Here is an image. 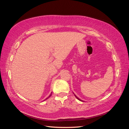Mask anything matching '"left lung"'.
I'll return each instance as SVG.
<instances>
[{"label":"left lung","instance_id":"left-lung-1","mask_svg":"<svg viewBox=\"0 0 129 129\" xmlns=\"http://www.w3.org/2000/svg\"><path fill=\"white\" fill-rule=\"evenodd\" d=\"M74 95H75V94H74ZM75 96L76 97V99H77V100H79V101H82V102H83V101H82L81 100H80V99L79 98V97H77V96H76L75 95Z\"/></svg>","mask_w":129,"mask_h":129}]
</instances>
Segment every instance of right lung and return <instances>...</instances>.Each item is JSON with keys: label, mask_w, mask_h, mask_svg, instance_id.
<instances>
[{"label": "right lung", "mask_w": 129, "mask_h": 129, "mask_svg": "<svg viewBox=\"0 0 129 129\" xmlns=\"http://www.w3.org/2000/svg\"><path fill=\"white\" fill-rule=\"evenodd\" d=\"M51 95H52V93H51V94H50V95H49V96L47 97V98H46V99H45L44 101H45V100H47L48 98H49V97H50V96H51Z\"/></svg>", "instance_id": "right-lung-1"}]
</instances>
